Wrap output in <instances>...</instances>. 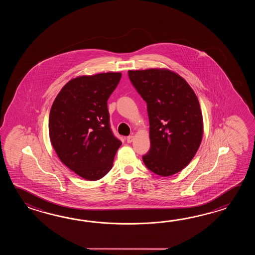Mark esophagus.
<instances>
[{
	"label": "esophagus",
	"instance_id": "esophagus-1",
	"mask_svg": "<svg viewBox=\"0 0 255 255\" xmlns=\"http://www.w3.org/2000/svg\"><path fill=\"white\" fill-rule=\"evenodd\" d=\"M133 140H134V135H128V136L127 137V141H128V143H131Z\"/></svg>",
	"mask_w": 255,
	"mask_h": 255
}]
</instances>
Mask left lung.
Instances as JSON below:
<instances>
[{
    "instance_id": "8db88e82",
    "label": "left lung",
    "mask_w": 255,
    "mask_h": 255,
    "mask_svg": "<svg viewBox=\"0 0 255 255\" xmlns=\"http://www.w3.org/2000/svg\"><path fill=\"white\" fill-rule=\"evenodd\" d=\"M128 76L147 108L151 146L143 161L159 176L178 173L195 156L203 135L195 93L183 77L168 69L129 70Z\"/></svg>"
}]
</instances>
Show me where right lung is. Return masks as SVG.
Masks as SVG:
<instances>
[{
    "mask_svg": "<svg viewBox=\"0 0 255 255\" xmlns=\"http://www.w3.org/2000/svg\"><path fill=\"white\" fill-rule=\"evenodd\" d=\"M121 73L77 76L56 96L49 115V136L60 160L83 179L95 181L112 168L121 141L109 125L108 99Z\"/></svg>",
    "mask_w": 255,
    "mask_h": 255,
    "instance_id": "right-lung-1",
    "label": "right lung"
}]
</instances>
